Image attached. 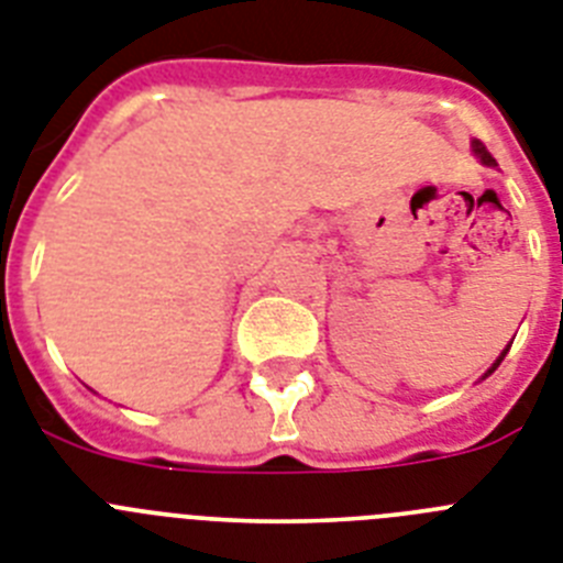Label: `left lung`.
Returning a JSON list of instances; mask_svg holds the SVG:
<instances>
[{"mask_svg":"<svg viewBox=\"0 0 563 563\" xmlns=\"http://www.w3.org/2000/svg\"><path fill=\"white\" fill-rule=\"evenodd\" d=\"M472 154H475V157L481 159V165H486V168H495V165H498V163H495V157H493V154H489V151L484 148V143H478V140H472ZM507 352H509V346L504 349V352L498 354V361H495L493 366H489V369L484 372V377H489V375H493L495 369H498V366H500V361H504V357H507ZM484 377H481V380H484Z\"/></svg>","mask_w":563,"mask_h":563,"instance_id":"obj_1","label":"left lung"}]
</instances>
